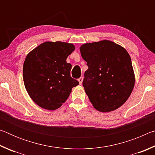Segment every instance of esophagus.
<instances>
[{
    "instance_id": "esophagus-1",
    "label": "esophagus",
    "mask_w": 155,
    "mask_h": 155,
    "mask_svg": "<svg viewBox=\"0 0 155 155\" xmlns=\"http://www.w3.org/2000/svg\"><path fill=\"white\" fill-rule=\"evenodd\" d=\"M78 82H79V85H82V83H83V78L81 77H80L79 78H78Z\"/></svg>"
}]
</instances>
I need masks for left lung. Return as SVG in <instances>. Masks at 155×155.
<instances>
[{"instance_id": "obj_1", "label": "left lung", "mask_w": 155, "mask_h": 155, "mask_svg": "<svg viewBox=\"0 0 155 155\" xmlns=\"http://www.w3.org/2000/svg\"><path fill=\"white\" fill-rule=\"evenodd\" d=\"M80 52L88 66L83 85L93 107L101 112L118 109L129 98L135 82L127 50L103 40L83 44Z\"/></svg>"}]
</instances>
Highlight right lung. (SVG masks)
Here are the masks:
<instances>
[{
    "label": "right lung",
    "mask_w": 155,
    "mask_h": 155,
    "mask_svg": "<svg viewBox=\"0 0 155 155\" xmlns=\"http://www.w3.org/2000/svg\"><path fill=\"white\" fill-rule=\"evenodd\" d=\"M73 44L45 41L28 52L23 65V81L33 101L44 109L61 107L78 82L70 77L66 61L74 51Z\"/></svg>",
    "instance_id": "right-lung-1"
}]
</instances>
